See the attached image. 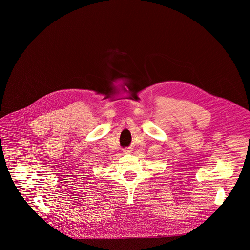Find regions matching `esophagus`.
Instances as JSON below:
<instances>
[{"label": "esophagus", "mask_w": 250, "mask_h": 250, "mask_svg": "<svg viewBox=\"0 0 250 250\" xmlns=\"http://www.w3.org/2000/svg\"><path fill=\"white\" fill-rule=\"evenodd\" d=\"M130 151H131L130 148H125V149L124 150V153H125V154H126V153H130Z\"/></svg>", "instance_id": "esophagus-1"}]
</instances>
